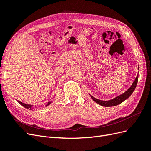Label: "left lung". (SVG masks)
I'll list each match as a JSON object with an SVG mask.
<instances>
[{
    "label": "left lung",
    "mask_w": 151,
    "mask_h": 151,
    "mask_svg": "<svg viewBox=\"0 0 151 151\" xmlns=\"http://www.w3.org/2000/svg\"><path fill=\"white\" fill-rule=\"evenodd\" d=\"M138 79H139V76L137 75L136 77V78L135 79V81H134L133 84H132V86H130V88L127 90L124 93H123L120 95L118 96L113 98L112 99L110 100H108V101H103V100H100L98 99L97 98H94L93 96H91V94L90 96L93 99V101H94L96 103H98V104L101 105V106H105V107H109V106H116V105L119 104L120 103H122V102H123L125 101V99H127V98H129L130 97V96L133 93V92L134 91L137 84V82H138Z\"/></svg>",
    "instance_id": "obj_1"
}]
</instances>
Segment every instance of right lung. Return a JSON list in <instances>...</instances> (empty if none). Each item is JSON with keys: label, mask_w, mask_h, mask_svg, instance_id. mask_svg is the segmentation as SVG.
<instances>
[{"label": "right lung", "mask_w": 151, "mask_h": 151, "mask_svg": "<svg viewBox=\"0 0 151 151\" xmlns=\"http://www.w3.org/2000/svg\"><path fill=\"white\" fill-rule=\"evenodd\" d=\"M17 102L19 103L20 104H21L22 106H24V108H27V109H33V104H25V103H22V102H21V101H17ZM52 103V101H49V102H48V103H47V104L46 105V106H48V105H50V104Z\"/></svg>", "instance_id": "right-lung-1"}]
</instances>
